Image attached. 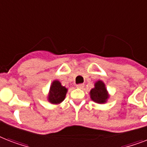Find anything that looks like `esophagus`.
<instances>
[{"label": "esophagus", "mask_w": 147, "mask_h": 147, "mask_svg": "<svg viewBox=\"0 0 147 147\" xmlns=\"http://www.w3.org/2000/svg\"><path fill=\"white\" fill-rule=\"evenodd\" d=\"M76 88H84V85L83 84H78V85H76Z\"/></svg>", "instance_id": "1"}]
</instances>
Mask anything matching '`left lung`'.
<instances>
[{
  "instance_id": "1",
  "label": "left lung",
  "mask_w": 147,
  "mask_h": 147,
  "mask_svg": "<svg viewBox=\"0 0 147 147\" xmlns=\"http://www.w3.org/2000/svg\"><path fill=\"white\" fill-rule=\"evenodd\" d=\"M90 97L93 101L98 104H105L109 98L105 84L102 81H98L94 84V88L90 92Z\"/></svg>"
}]
</instances>
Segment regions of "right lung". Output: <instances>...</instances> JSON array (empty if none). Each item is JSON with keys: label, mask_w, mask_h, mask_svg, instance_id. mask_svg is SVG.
<instances>
[{"label": "right lung", "mask_w": 147, "mask_h": 147, "mask_svg": "<svg viewBox=\"0 0 147 147\" xmlns=\"http://www.w3.org/2000/svg\"><path fill=\"white\" fill-rule=\"evenodd\" d=\"M66 88L62 86V84L58 80L53 81L49 89L48 100L51 104L58 105L63 101L67 93Z\"/></svg>", "instance_id": "right-lung-1"}]
</instances>
